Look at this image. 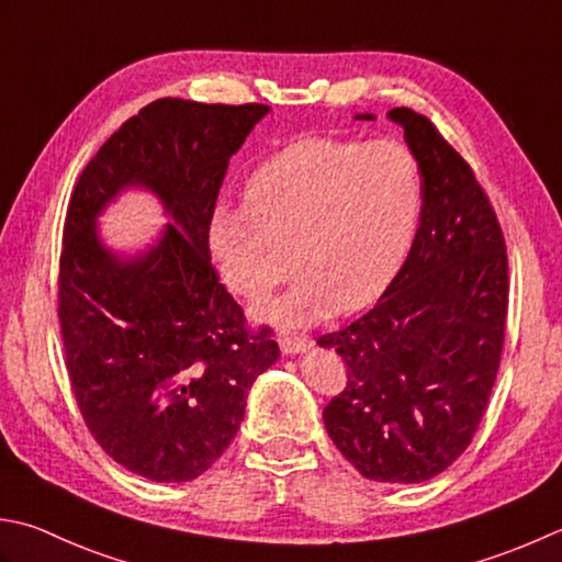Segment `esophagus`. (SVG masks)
Wrapping results in <instances>:
<instances>
[{"mask_svg":"<svg viewBox=\"0 0 562 562\" xmlns=\"http://www.w3.org/2000/svg\"><path fill=\"white\" fill-rule=\"evenodd\" d=\"M280 348H282V353H288V356L306 353V350L312 348V338L304 334H288L280 338Z\"/></svg>","mask_w":562,"mask_h":562,"instance_id":"34e87169","label":"esophagus"}]
</instances>
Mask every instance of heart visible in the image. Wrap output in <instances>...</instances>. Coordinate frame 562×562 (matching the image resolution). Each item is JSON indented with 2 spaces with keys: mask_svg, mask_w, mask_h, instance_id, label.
I'll use <instances>...</instances> for the list:
<instances>
[{
  "mask_svg": "<svg viewBox=\"0 0 562 562\" xmlns=\"http://www.w3.org/2000/svg\"><path fill=\"white\" fill-rule=\"evenodd\" d=\"M422 170L397 140L302 138L250 175L246 204H216L209 248L228 290L262 300L296 282L258 316L306 326L370 304L412 246Z\"/></svg>",
  "mask_w": 562,
  "mask_h": 562,
  "instance_id": "b5f03b06",
  "label": "heart"
}]
</instances>
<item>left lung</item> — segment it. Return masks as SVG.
I'll return each mask as SVG.
<instances>
[{
  "instance_id": "obj_1",
  "label": "left lung",
  "mask_w": 562,
  "mask_h": 562,
  "mask_svg": "<svg viewBox=\"0 0 562 562\" xmlns=\"http://www.w3.org/2000/svg\"><path fill=\"white\" fill-rule=\"evenodd\" d=\"M387 116L422 170L419 228L378 304L316 344L348 368L346 390L324 409L336 448L362 477L414 485L463 456L487 409L509 266L497 214L463 156L424 114L397 106Z\"/></svg>"
}]
</instances>
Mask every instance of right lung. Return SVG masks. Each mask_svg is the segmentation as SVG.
<instances>
[{
	"label": "right lung",
	"instance_id": "1",
	"mask_svg": "<svg viewBox=\"0 0 562 562\" xmlns=\"http://www.w3.org/2000/svg\"><path fill=\"white\" fill-rule=\"evenodd\" d=\"M268 112L158 99L97 150L70 196L58 278L65 366L94 441L153 482L212 468L252 382L280 356L268 326H246L209 256L228 160ZM128 186L156 193L173 224L146 254L121 259L95 216Z\"/></svg>",
	"mask_w": 562,
	"mask_h": 562
}]
</instances>
